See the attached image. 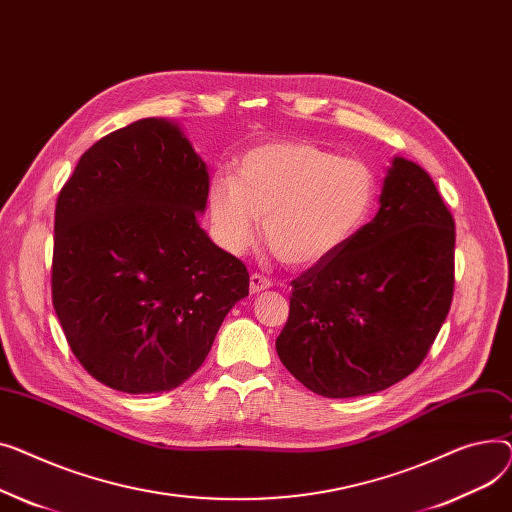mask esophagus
Returning a JSON list of instances; mask_svg holds the SVG:
<instances>
[{
	"instance_id": "1",
	"label": "esophagus",
	"mask_w": 512,
	"mask_h": 512,
	"mask_svg": "<svg viewBox=\"0 0 512 512\" xmlns=\"http://www.w3.org/2000/svg\"><path fill=\"white\" fill-rule=\"evenodd\" d=\"M273 287V283H270L266 277H262V275H258V273H254L252 277H250V293L252 295H258V293H262V291H266V289H270Z\"/></svg>"
}]
</instances>
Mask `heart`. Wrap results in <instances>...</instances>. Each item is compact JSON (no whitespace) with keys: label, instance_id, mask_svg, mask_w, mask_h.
Returning a JSON list of instances; mask_svg holds the SVG:
<instances>
[{"label":"heart","instance_id":"obj_1","mask_svg":"<svg viewBox=\"0 0 512 512\" xmlns=\"http://www.w3.org/2000/svg\"><path fill=\"white\" fill-rule=\"evenodd\" d=\"M378 182L359 159H341L312 142L270 140L248 148L235 179L215 175L206 200L219 244L239 254L264 237L273 254L308 268L337 254L374 210Z\"/></svg>","mask_w":512,"mask_h":512}]
</instances>
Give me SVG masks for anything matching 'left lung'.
<instances>
[{
	"instance_id": "8db88e82",
	"label": "left lung",
	"mask_w": 512,
	"mask_h": 512,
	"mask_svg": "<svg viewBox=\"0 0 512 512\" xmlns=\"http://www.w3.org/2000/svg\"><path fill=\"white\" fill-rule=\"evenodd\" d=\"M291 287L277 353L312 393L372 395L415 372L455 289V221L432 177L395 157L376 217Z\"/></svg>"
}]
</instances>
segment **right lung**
I'll return each instance as SVG.
<instances>
[{
    "instance_id": "obj_1",
    "label": "right lung",
    "mask_w": 512,
    "mask_h": 512,
    "mask_svg": "<svg viewBox=\"0 0 512 512\" xmlns=\"http://www.w3.org/2000/svg\"><path fill=\"white\" fill-rule=\"evenodd\" d=\"M208 171L167 119L90 146L55 204L53 308L82 368L130 395L184 384L250 289L246 264L210 242Z\"/></svg>"
}]
</instances>
